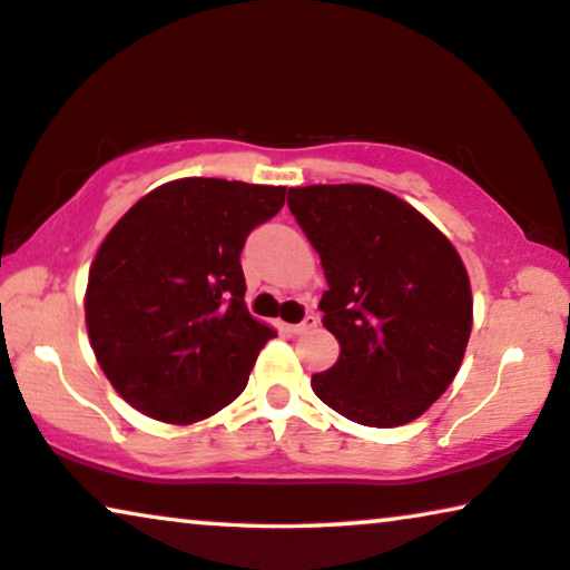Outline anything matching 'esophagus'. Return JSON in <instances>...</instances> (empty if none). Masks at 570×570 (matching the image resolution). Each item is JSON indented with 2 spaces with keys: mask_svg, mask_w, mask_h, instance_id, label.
<instances>
[{
  "mask_svg": "<svg viewBox=\"0 0 570 570\" xmlns=\"http://www.w3.org/2000/svg\"><path fill=\"white\" fill-rule=\"evenodd\" d=\"M315 325H317V317H315V315H307L305 321H302V323H297V325H289V331L294 333V336H302V333L313 331Z\"/></svg>",
  "mask_w": 570,
  "mask_h": 570,
  "instance_id": "1",
  "label": "esophagus"
}]
</instances>
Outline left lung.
Listing matches in <instances>:
<instances>
[{"mask_svg": "<svg viewBox=\"0 0 570 570\" xmlns=\"http://www.w3.org/2000/svg\"><path fill=\"white\" fill-rule=\"evenodd\" d=\"M289 210L328 281L323 325L338 362L315 396L346 420L399 428L456 377L472 333V289L449 239L401 197L370 185L289 189Z\"/></svg>", "mask_w": 570, "mask_h": 570, "instance_id": "obj_1", "label": "left lung"}]
</instances>
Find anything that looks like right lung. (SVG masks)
<instances>
[{"instance_id":"obj_1","label":"right lung","mask_w":570,"mask_h":570,"mask_svg":"<svg viewBox=\"0 0 570 570\" xmlns=\"http://www.w3.org/2000/svg\"><path fill=\"white\" fill-rule=\"evenodd\" d=\"M286 187L189 177L119 218L90 265L86 323L104 375L158 422L189 424L245 391L276 336L245 305L242 247Z\"/></svg>"}]
</instances>
